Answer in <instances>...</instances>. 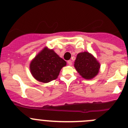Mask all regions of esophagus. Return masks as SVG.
Masks as SVG:
<instances>
[{
	"mask_svg": "<svg viewBox=\"0 0 128 128\" xmlns=\"http://www.w3.org/2000/svg\"><path fill=\"white\" fill-rule=\"evenodd\" d=\"M67 63H68V65H70V66H71V65H72V61H71V60H68V61Z\"/></svg>",
	"mask_w": 128,
	"mask_h": 128,
	"instance_id": "34e87169",
	"label": "esophagus"
}]
</instances>
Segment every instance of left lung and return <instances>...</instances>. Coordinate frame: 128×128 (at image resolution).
Instances as JSON below:
<instances>
[{
    "label": "left lung",
    "mask_w": 128,
    "mask_h": 128,
    "mask_svg": "<svg viewBox=\"0 0 128 128\" xmlns=\"http://www.w3.org/2000/svg\"><path fill=\"white\" fill-rule=\"evenodd\" d=\"M74 67L82 78L92 80L99 74L100 65L92 54L84 51L78 54Z\"/></svg>",
    "instance_id": "left-lung-1"
}]
</instances>
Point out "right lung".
Returning <instances> with one entry per match:
<instances>
[{
    "label": "right lung",
    "instance_id": "obj_1",
    "mask_svg": "<svg viewBox=\"0 0 128 128\" xmlns=\"http://www.w3.org/2000/svg\"><path fill=\"white\" fill-rule=\"evenodd\" d=\"M66 65V62L53 49L46 47L32 59L29 68L35 80L47 83L56 80L61 69Z\"/></svg>",
    "mask_w": 128,
    "mask_h": 128
}]
</instances>
